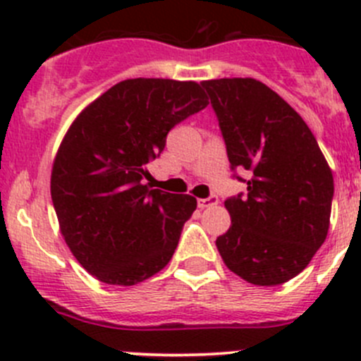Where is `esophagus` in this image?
Instances as JSON below:
<instances>
[{"label":"esophagus","mask_w":361,"mask_h":361,"mask_svg":"<svg viewBox=\"0 0 361 361\" xmlns=\"http://www.w3.org/2000/svg\"><path fill=\"white\" fill-rule=\"evenodd\" d=\"M216 204H218L216 195H211V197H207V199H199L197 201V206L201 207V209H204V207H209V206H216Z\"/></svg>","instance_id":"34e87169"}]
</instances>
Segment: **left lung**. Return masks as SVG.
<instances>
[{
  "label": "left lung",
  "mask_w": 361,
  "mask_h": 361,
  "mask_svg": "<svg viewBox=\"0 0 361 361\" xmlns=\"http://www.w3.org/2000/svg\"><path fill=\"white\" fill-rule=\"evenodd\" d=\"M232 169L248 195L225 201L232 224L216 238L228 271L257 286L290 281L330 227L334 176L314 134L271 87L255 78L204 80Z\"/></svg>",
  "instance_id": "left-lung-1"
}]
</instances>
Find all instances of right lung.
<instances>
[{
	"label": "right lung",
	"mask_w": 361,
	"mask_h": 361,
	"mask_svg": "<svg viewBox=\"0 0 361 361\" xmlns=\"http://www.w3.org/2000/svg\"><path fill=\"white\" fill-rule=\"evenodd\" d=\"M209 104L197 82L129 78L78 113L59 145L50 194L73 257L106 285L133 286L173 258L195 197L143 183L176 123Z\"/></svg>",
	"instance_id": "right-lung-1"
}]
</instances>
